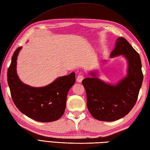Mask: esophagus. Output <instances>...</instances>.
<instances>
[{"label": "esophagus", "instance_id": "obj_1", "mask_svg": "<svg viewBox=\"0 0 150 150\" xmlns=\"http://www.w3.org/2000/svg\"><path fill=\"white\" fill-rule=\"evenodd\" d=\"M83 79H84V76L83 75H79L77 76V81L78 82H81L82 81V80H83Z\"/></svg>", "mask_w": 150, "mask_h": 150}]
</instances>
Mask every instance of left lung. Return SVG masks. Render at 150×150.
<instances>
[{"label": "left lung", "instance_id": "obj_1", "mask_svg": "<svg viewBox=\"0 0 150 150\" xmlns=\"http://www.w3.org/2000/svg\"><path fill=\"white\" fill-rule=\"evenodd\" d=\"M120 55L126 59L128 68L126 77L116 84L101 80L97 70L89 72L91 77L82 82L86 91L88 109L98 120L110 122L121 119L129 113L137 100L143 81L141 57L123 37L117 38L110 57Z\"/></svg>", "mask_w": 150, "mask_h": 150}]
</instances>
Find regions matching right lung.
Returning <instances> with one entry per match:
<instances>
[{
  "mask_svg": "<svg viewBox=\"0 0 150 150\" xmlns=\"http://www.w3.org/2000/svg\"><path fill=\"white\" fill-rule=\"evenodd\" d=\"M22 47L15 50L8 70V82L13 101L25 115L41 122L59 119L64 113L67 95L75 82V73L56 79L42 87H32L22 82L17 73V60Z\"/></svg>",
  "mask_w": 150,
  "mask_h": 150,
  "instance_id": "1",
  "label": "right lung"
}]
</instances>
